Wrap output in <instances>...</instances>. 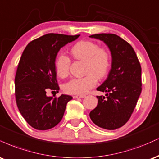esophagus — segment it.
Instances as JSON below:
<instances>
[{"label":"esophagus","mask_w":159,"mask_h":159,"mask_svg":"<svg viewBox=\"0 0 159 159\" xmlns=\"http://www.w3.org/2000/svg\"><path fill=\"white\" fill-rule=\"evenodd\" d=\"M85 96H86L85 95H75L73 97H74L75 98H84Z\"/></svg>","instance_id":"obj_1"}]
</instances>
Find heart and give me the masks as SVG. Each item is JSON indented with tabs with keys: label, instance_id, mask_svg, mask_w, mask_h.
<instances>
[{
	"label": "heart",
	"instance_id": "b5f03b06",
	"mask_svg": "<svg viewBox=\"0 0 159 159\" xmlns=\"http://www.w3.org/2000/svg\"><path fill=\"white\" fill-rule=\"evenodd\" d=\"M71 54L76 61L84 62L83 78H74L63 85V90L69 94H84L96 84L97 79L105 78L111 66V54L107 49L100 48L93 41H80L71 49ZM71 61L67 56L61 54L54 62L56 73L64 78L69 75Z\"/></svg>",
	"mask_w": 159,
	"mask_h": 159
}]
</instances>
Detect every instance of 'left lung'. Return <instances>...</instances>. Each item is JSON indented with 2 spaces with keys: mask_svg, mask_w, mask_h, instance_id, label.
Returning <instances> with one entry per match:
<instances>
[{
  "mask_svg": "<svg viewBox=\"0 0 159 159\" xmlns=\"http://www.w3.org/2000/svg\"><path fill=\"white\" fill-rule=\"evenodd\" d=\"M103 41L111 52V69L107 79L96 88L107 93L96 96L98 105L90 111L91 120L107 130L125 125L131 117L141 93V67L129 43L113 34L90 36Z\"/></svg>",
  "mask_w": 159,
  "mask_h": 159,
  "instance_id": "8db88e82",
  "label": "left lung"
}]
</instances>
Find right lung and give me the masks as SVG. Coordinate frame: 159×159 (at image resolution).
Returning a JSON list of instances; mask_svg holds the SVG:
<instances>
[{
    "mask_svg": "<svg viewBox=\"0 0 159 159\" xmlns=\"http://www.w3.org/2000/svg\"><path fill=\"white\" fill-rule=\"evenodd\" d=\"M80 35L48 34L33 40L22 53L15 78L18 108L27 123L37 130L57 125L64 114L69 95L59 98L46 96L48 89L58 92L54 62L62 47Z\"/></svg>",
    "mask_w": 159,
    "mask_h": 159,
    "instance_id": "right-lung-1",
    "label": "right lung"
}]
</instances>
